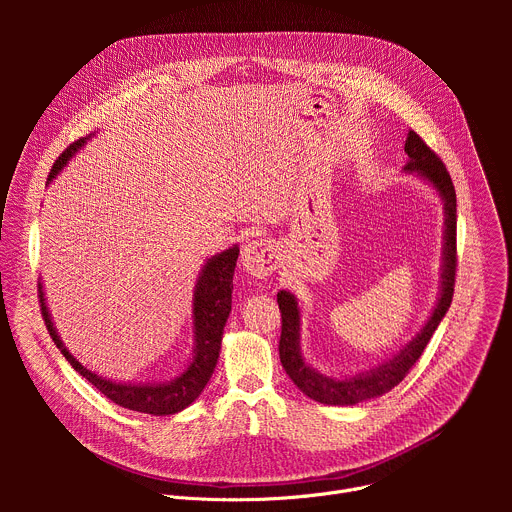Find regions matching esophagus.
Returning <instances> with one entry per match:
<instances>
[{
	"label": "esophagus",
	"instance_id": "1",
	"mask_svg": "<svg viewBox=\"0 0 512 512\" xmlns=\"http://www.w3.org/2000/svg\"><path fill=\"white\" fill-rule=\"evenodd\" d=\"M279 249L271 239H255L243 247L241 265L257 279H265L279 265Z\"/></svg>",
	"mask_w": 512,
	"mask_h": 512
}]
</instances>
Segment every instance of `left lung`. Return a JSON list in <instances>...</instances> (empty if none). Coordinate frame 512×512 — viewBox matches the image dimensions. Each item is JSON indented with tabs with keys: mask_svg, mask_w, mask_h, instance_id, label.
Here are the masks:
<instances>
[{
	"mask_svg": "<svg viewBox=\"0 0 512 512\" xmlns=\"http://www.w3.org/2000/svg\"><path fill=\"white\" fill-rule=\"evenodd\" d=\"M407 164L405 174H415L427 186L435 190L444 204V245H442V267H440V287H437L435 306L423 324V328L403 344L393 356L381 360L375 367L360 371L356 375H326L314 369L302 352V308L298 298L287 289L277 291V304L281 310V338H279V358L285 373L294 385L310 399L324 405H356L389 393L397 387L409 369L417 362L425 350L435 328L440 326L446 312L450 310L456 281V190L452 178L423 139L409 131L405 139Z\"/></svg>",
	"mask_w": 512,
	"mask_h": 512,
	"instance_id": "8db88e82",
	"label": "left lung"
}]
</instances>
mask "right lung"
<instances>
[{"label": "right lung", "mask_w": 512, "mask_h": 512, "mask_svg": "<svg viewBox=\"0 0 512 512\" xmlns=\"http://www.w3.org/2000/svg\"><path fill=\"white\" fill-rule=\"evenodd\" d=\"M95 135V133H93ZM83 137L75 141L70 148L56 160V164L50 170L48 184L66 168V164L75 158L91 137ZM239 259V247L233 245L225 249L223 253L210 255L206 263L202 265L194 294H192V332H194V348L188 364L180 375H176L170 381H154V383H121L107 377H101L72 356L64 342L58 336V330L52 322V314L46 304L44 285L38 283L40 291V306L42 316L46 322V328L62 352V356L70 362V367L75 369L81 377H85L93 387H97L107 399L117 403L119 407L150 413V415H174L188 405H192L202 389L206 387L208 379L214 373V367L218 362V354H221L223 344V332L225 324L231 314V302H233V275Z\"/></svg>", "instance_id": "obj_1"}]
</instances>
